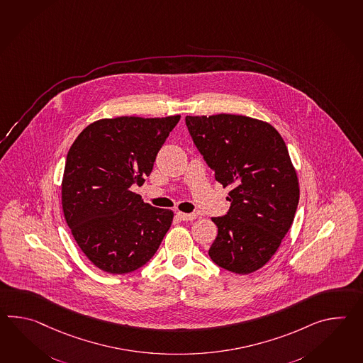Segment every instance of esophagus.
Segmentation results:
<instances>
[{
  "mask_svg": "<svg viewBox=\"0 0 363 363\" xmlns=\"http://www.w3.org/2000/svg\"><path fill=\"white\" fill-rule=\"evenodd\" d=\"M177 218L182 221H189L196 218V213H184V212H177Z\"/></svg>",
  "mask_w": 363,
  "mask_h": 363,
  "instance_id": "1",
  "label": "esophagus"
}]
</instances>
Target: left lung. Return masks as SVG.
<instances>
[{"mask_svg":"<svg viewBox=\"0 0 363 363\" xmlns=\"http://www.w3.org/2000/svg\"><path fill=\"white\" fill-rule=\"evenodd\" d=\"M189 134L221 185L230 208L212 218L218 237L208 255L234 274L258 271L293 224L298 179L281 135L266 122L235 114L187 116Z\"/></svg>","mask_w":363,"mask_h":363,"instance_id":"8db88e82","label":"left lung"}]
</instances>
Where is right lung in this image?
<instances>
[{
  "label": "right lung",
  "instance_id": "right-lung-1",
  "mask_svg": "<svg viewBox=\"0 0 363 363\" xmlns=\"http://www.w3.org/2000/svg\"><path fill=\"white\" fill-rule=\"evenodd\" d=\"M179 118L100 120L83 130L67 152L65 220L84 255L108 274L145 266L169 230L173 212L145 203L130 187L143 185Z\"/></svg>",
  "mask_w": 363,
  "mask_h": 363
}]
</instances>
